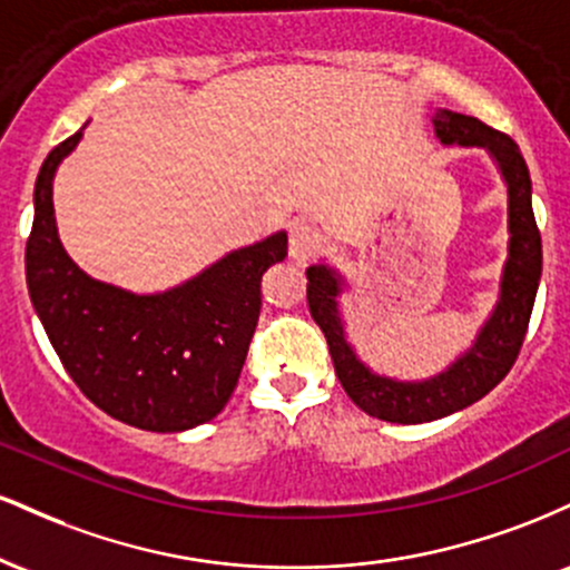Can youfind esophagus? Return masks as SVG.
I'll list each match as a JSON object with an SVG mask.
<instances>
[{"mask_svg": "<svg viewBox=\"0 0 570 570\" xmlns=\"http://www.w3.org/2000/svg\"><path fill=\"white\" fill-rule=\"evenodd\" d=\"M318 252V235L313 227H307L305 222H294L289 233V257L297 265H305L307 259L316 257Z\"/></svg>", "mask_w": 570, "mask_h": 570, "instance_id": "34e87169", "label": "esophagus"}]
</instances>
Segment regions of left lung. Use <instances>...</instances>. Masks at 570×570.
<instances>
[{
	"label": "left lung",
	"instance_id": "obj_1",
	"mask_svg": "<svg viewBox=\"0 0 570 570\" xmlns=\"http://www.w3.org/2000/svg\"><path fill=\"white\" fill-rule=\"evenodd\" d=\"M442 147L485 149L507 187V259L499 278V297L466 351L436 375L423 381H399L381 375L358 358L343 318V294L348 278L337 267L316 263L307 267V305L313 322L330 343L332 364L345 394L358 410L389 423H429L480 402L512 370L541 281V235L533 217V185L520 147L501 130L476 117L436 109L431 115Z\"/></svg>",
	"mask_w": 570,
	"mask_h": 570
}]
</instances>
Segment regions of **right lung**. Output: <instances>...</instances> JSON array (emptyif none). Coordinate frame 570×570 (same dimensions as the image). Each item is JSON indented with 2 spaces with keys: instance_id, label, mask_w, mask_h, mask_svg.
Returning a JSON list of instances; mask_svg holds the SVG:
<instances>
[{
  "instance_id": "right-lung-1",
  "label": "right lung",
  "mask_w": 570,
  "mask_h": 570,
  "mask_svg": "<svg viewBox=\"0 0 570 570\" xmlns=\"http://www.w3.org/2000/svg\"><path fill=\"white\" fill-rule=\"evenodd\" d=\"M85 126L39 168L26 244L31 305L96 407L144 431L195 429L233 396L263 307V276L286 259V230L227 252L166 292L139 294L88 276L58 238L53 208L56 171Z\"/></svg>"
}]
</instances>
